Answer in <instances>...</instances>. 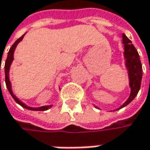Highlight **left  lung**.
<instances>
[{
    "label": "left lung",
    "instance_id": "1",
    "mask_svg": "<svg viewBox=\"0 0 150 150\" xmlns=\"http://www.w3.org/2000/svg\"><path fill=\"white\" fill-rule=\"evenodd\" d=\"M122 43L124 45L123 56L125 59V66L127 71L129 87L131 88V92L128 99L124 102L123 105H122L119 108L114 110V111L127 106L129 103H131L134 100V98L136 97L140 89L141 81L143 77L142 64L140 62L139 53L136 48L132 44L131 40L124 34H122ZM94 107L99 109L96 105H94Z\"/></svg>",
    "mask_w": 150,
    "mask_h": 150
}]
</instances>
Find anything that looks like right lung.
I'll list each match as a JSON object with an SVG mask.
<instances>
[{
	"mask_svg": "<svg viewBox=\"0 0 150 150\" xmlns=\"http://www.w3.org/2000/svg\"><path fill=\"white\" fill-rule=\"evenodd\" d=\"M25 34H26V33L23 34V36H21L18 40H17L15 41V43L11 45V47L10 48V50H9V51H8L7 58H6V63H5V67H4V69H5V81H6V88H7V89H8L10 94L11 95V97H12V98L14 99V100L16 101L18 105H20L22 107L28 109V110H38V111H39V110H40V111H41V110H49L50 108H51L53 105H44V106H40V107H30V106H28V105H25L24 103H23L22 101L19 100L18 98H17V97L13 94L12 89H11V82H10V78H9L10 67H11V63H12V62H13V59H14V56H14L15 49H16L17 45H18L19 42H21L23 40V37H24Z\"/></svg>",
	"mask_w": 150,
	"mask_h": 150,
	"instance_id": "obj_1",
	"label": "right lung"
}]
</instances>
